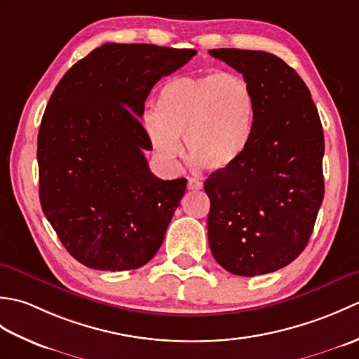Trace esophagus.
Wrapping results in <instances>:
<instances>
[{
	"mask_svg": "<svg viewBox=\"0 0 359 359\" xmlns=\"http://www.w3.org/2000/svg\"><path fill=\"white\" fill-rule=\"evenodd\" d=\"M203 188V182H201L199 179H188V189H191V191H197V189H202Z\"/></svg>",
	"mask_w": 359,
	"mask_h": 359,
	"instance_id": "34e87169",
	"label": "esophagus"
}]
</instances>
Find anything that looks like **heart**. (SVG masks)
<instances>
[{"instance_id":"obj_1","label":"heart","mask_w":359,"mask_h":359,"mask_svg":"<svg viewBox=\"0 0 359 359\" xmlns=\"http://www.w3.org/2000/svg\"><path fill=\"white\" fill-rule=\"evenodd\" d=\"M255 98L233 72L179 75L160 88L154 116L144 118L152 147L165 160L185 156L197 170L219 171L238 162L251 140Z\"/></svg>"}]
</instances>
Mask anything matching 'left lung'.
Wrapping results in <instances>:
<instances>
[{
  "label": "left lung",
  "mask_w": 359,
  "mask_h": 359,
  "mask_svg": "<svg viewBox=\"0 0 359 359\" xmlns=\"http://www.w3.org/2000/svg\"><path fill=\"white\" fill-rule=\"evenodd\" d=\"M241 72L255 98L251 140L238 162L205 180L208 242L226 271L256 276L293 262L324 199V133L310 90L264 50L212 49Z\"/></svg>",
  "instance_id": "obj_1"
}]
</instances>
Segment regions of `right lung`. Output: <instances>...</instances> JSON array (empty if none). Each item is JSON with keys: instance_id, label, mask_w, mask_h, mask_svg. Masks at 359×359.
Segmentation results:
<instances>
[{"instance_id": "add662e5", "label": "right lung", "mask_w": 359, "mask_h": 359, "mask_svg": "<svg viewBox=\"0 0 359 359\" xmlns=\"http://www.w3.org/2000/svg\"><path fill=\"white\" fill-rule=\"evenodd\" d=\"M194 49L106 43L60 80L38 131L40 202L69 255L94 270H134L165 238L187 179L149 171L139 117L156 83Z\"/></svg>"}]
</instances>
